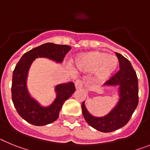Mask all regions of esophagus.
<instances>
[{
  "label": "esophagus",
  "instance_id": "34e87169",
  "mask_svg": "<svg viewBox=\"0 0 150 150\" xmlns=\"http://www.w3.org/2000/svg\"><path fill=\"white\" fill-rule=\"evenodd\" d=\"M76 89H81L83 88V82L80 80H77L75 83Z\"/></svg>",
  "mask_w": 150,
  "mask_h": 150
}]
</instances>
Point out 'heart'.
I'll return each instance as SVG.
<instances>
[{"label": "heart", "mask_w": 150, "mask_h": 150, "mask_svg": "<svg viewBox=\"0 0 150 150\" xmlns=\"http://www.w3.org/2000/svg\"><path fill=\"white\" fill-rule=\"evenodd\" d=\"M116 57L100 51L84 52L77 54L73 60V69L79 73L92 72V79L97 84L109 80L118 69Z\"/></svg>", "instance_id": "1"}]
</instances>
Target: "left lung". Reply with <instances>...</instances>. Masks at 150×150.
I'll list each match as a JSON object with an SVG mask.
<instances>
[{
	"label": "left lung",
	"instance_id": "8db88e82",
	"mask_svg": "<svg viewBox=\"0 0 150 150\" xmlns=\"http://www.w3.org/2000/svg\"><path fill=\"white\" fill-rule=\"evenodd\" d=\"M120 70L103 84V87L116 88L118 100L106 115L94 116L82 103V113L88 125L101 132L107 133L124 127L129 122L138 104V80L131 63L125 57L115 53Z\"/></svg>",
	"mask_w": 150,
	"mask_h": 150
}]
</instances>
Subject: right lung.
I'll list each match as a JSON object with an SVG mask.
<instances>
[{
  "label": "right lung",
  "mask_w": 150,
  "mask_h": 150,
  "mask_svg": "<svg viewBox=\"0 0 150 150\" xmlns=\"http://www.w3.org/2000/svg\"><path fill=\"white\" fill-rule=\"evenodd\" d=\"M71 48L69 45L44 44L25 53L16 66L11 89L13 103L19 115L28 123L43 126L55 122L59 117L64 102L75 91V84L71 81L57 84L54 88L56 98L49 106H42L31 96L27 87L31 66L38 58H46L57 63H62Z\"/></svg>",
  "instance_id": "add662e5"
}]
</instances>
